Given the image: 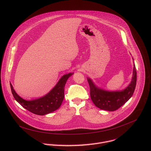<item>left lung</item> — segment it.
Returning a JSON list of instances; mask_svg holds the SVG:
<instances>
[{
	"label": "left lung",
	"instance_id": "left-lung-1",
	"mask_svg": "<svg viewBox=\"0 0 151 151\" xmlns=\"http://www.w3.org/2000/svg\"><path fill=\"white\" fill-rule=\"evenodd\" d=\"M90 88V97L99 108L108 111H115L124 104L133 96L136 85L137 73L135 64L132 81L128 87L121 91H106L98 88L92 81L87 79Z\"/></svg>",
	"mask_w": 151,
	"mask_h": 151
}]
</instances>
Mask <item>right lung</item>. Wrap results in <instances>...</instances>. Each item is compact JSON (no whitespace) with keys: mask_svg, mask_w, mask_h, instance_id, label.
Returning a JSON list of instances; mask_svg holds the SVG:
<instances>
[{"mask_svg":"<svg viewBox=\"0 0 151 151\" xmlns=\"http://www.w3.org/2000/svg\"><path fill=\"white\" fill-rule=\"evenodd\" d=\"M72 75L73 73H70L63 76L55 87L48 94L32 101H27L21 98L10 83L11 91L14 99L24 108L34 114L44 115L59 108L64 97V86L68 78Z\"/></svg>","mask_w":151,"mask_h":151,"instance_id":"add662e5","label":"right lung"}]
</instances>
